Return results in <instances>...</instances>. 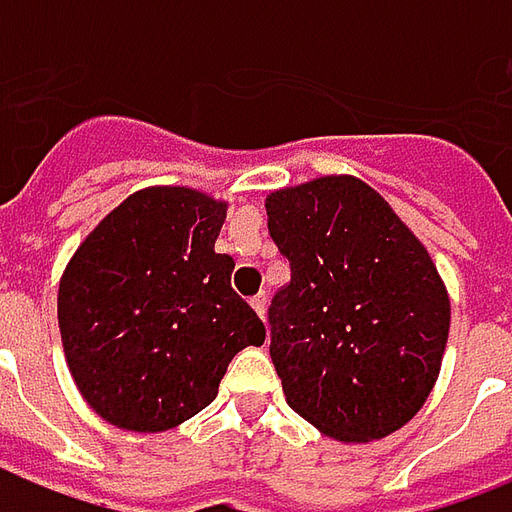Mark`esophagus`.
I'll use <instances>...</instances> for the list:
<instances>
[{"label": "esophagus", "instance_id": "34e87169", "mask_svg": "<svg viewBox=\"0 0 512 512\" xmlns=\"http://www.w3.org/2000/svg\"><path fill=\"white\" fill-rule=\"evenodd\" d=\"M252 308H255L260 319H266V311H269V297H266V294H257V297H252Z\"/></svg>", "mask_w": 512, "mask_h": 512}]
</instances>
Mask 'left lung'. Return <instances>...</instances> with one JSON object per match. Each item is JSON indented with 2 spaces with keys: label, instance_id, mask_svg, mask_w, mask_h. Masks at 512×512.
I'll return each mask as SVG.
<instances>
[{
  "label": "left lung",
  "instance_id": "obj_1",
  "mask_svg": "<svg viewBox=\"0 0 512 512\" xmlns=\"http://www.w3.org/2000/svg\"><path fill=\"white\" fill-rule=\"evenodd\" d=\"M291 283L269 308L288 406L339 443L406 426L437 384L451 325L426 246L356 176H319L266 198Z\"/></svg>",
  "mask_w": 512,
  "mask_h": 512
}]
</instances>
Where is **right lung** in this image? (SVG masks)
Instances as JSON below:
<instances>
[{"label": "right lung", "instance_id": "right-lung-1", "mask_svg": "<svg viewBox=\"0 0 512 512\" xmlns=\"http://www.w3.org/2000/svg\"><path fill=\"white\" fill-rule=\"evenodd\" d=\"M227 201L193 187L125 198L69 257L58 285L66 367L106 423L139 434L182 426L218 395L229 361L266 342L215 252Z\"/></svg>", "mask_w": 512, "mask_h": 512}]
</instances>
